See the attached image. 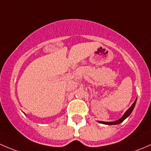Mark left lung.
Returning <instances> with one entry per match:
<instances>
[{
  "label": "left lung",
  "instance_id": "obj_1",
  "mask_svg": "<svg viewBox=\"0 0 151 151\" xmlns=\"http://www.w3.org/2000/svg\"><path fill=\"white\" fill-rule=\"evenodd\" d=\"M136 102H137V99L134 101V103L132 104V106L130 107V108H129V109L125 112V113H124V116H123L120 119H119V120L116 121V122H99V123H100V124H107V125H116V124H120V123H122V122H124V121L125 120V119H127V118L128 117V116H129L130 114H131V113H132V112L134 108L135 104H136Z\"/></svg>",
  "mask_w": 151,
  "mask_h": 151
}]
</instances>
